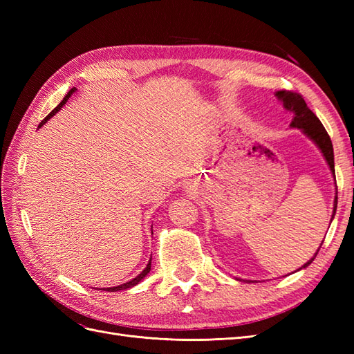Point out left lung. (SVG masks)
Listing matches in <instances>:
<instances>
[{
    "instance_id": "8db88e82",
    "label": "left lung",
    "mask_w": 354,
    "mask_h": 354,
    "mask_svg": "<svg viewBox=\"0 0 354 354\" xmlns=\"http://www.w3.org/2000/svg\"><path fill=\"white\" fill-rule=\"evenodd\" d=\"M274 95L277 97V100H281L283 108L288 111V112H292L294 116H292V121L291 124H289V127L291 128H297V130H301L310 140H312L317 147L319 151L322 152L326 164L329 165V169L332 173V177H334L335 180V165H334V147H332V142L330 138L325 130V127L322 125V122H320L319 118L310 111L307 108V104L304 102V99L299 95L298 93H292V91H276ZM335 190H337V183H335ZM338 194V192H337ZM335 194V199H334V211H332V217H330V221L334 220V216H335V211H337V202H338V196ZM324 243V241H322ZM322 243H320V246H322ZM319 246V250H320ZM319 250L316 251V254L310 259L306 264H303V267H299L298 270L301 269H306L307 266L312 264V261L315 260V257L317 255ZM297 270V272H298ZM236 281H243V279H236ZM245 282V281H243Z\"/></svg>"
}]
</instances>
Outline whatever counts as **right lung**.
I'll use <instances>...</instances> for the list:
<instances>
[{"mask_svg":"<svg viewBox=\"0 0 354 354\" xmlns=\"http://www.w3.org/2000/svg\"><path fill=\"white\" fill-rule=\"evenodd\" d=\"M75 91H77V88H75V87H73V88H71V90H69V93L65 95V99H63V100H62V102H60V103L56 106V108L53 109V111H51V112H50V113H48V115L44 118V120L41 121V124L38 125V128H41L42 125H44V124H46V122L50 120V118L55 116V115H56V113H57V112H59V111L63 108V106L66 104L68 99L71 97V95H72ZM152 233H153V232H152ZM151 263H152V255H151V260H149L147 266L145 267V270H143L140 274H137V276L134 277V279H131L130 282H125V283H122V285H118V286H111V288H102L100 291H109V292H116V291H121V289H128V288H133V286H136L137 283H140V282L145 279V277L149 274V272H151V266H152Z\"/></svg>","mask_w":354,"mask_h":354,"instance_id":"obj_1","label":"right lung"}]
</instances>
